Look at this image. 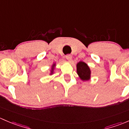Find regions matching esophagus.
I'll use <instances>...</instances> for the list:
<instances>
[{
	"mask_svg": "<svg viewBox=\"0 0 129 129\" xmlns=\"http://www.w3.org/2000/svg\"><path fill=\"white\" fill-rule=\"evenodd\" d=\"M66 58L67 60L71 61V59H72V56H71V55H67L66 56Z\"/></svg>",
	"mask_w": 129,
	"mask_h": 129,
	"instance_id": "esophagus-1",
	"label": "esophagus"
}]
</instances>
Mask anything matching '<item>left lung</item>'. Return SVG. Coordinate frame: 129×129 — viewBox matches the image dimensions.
<instances>
[{
    "label": "left lung",
    "instance_id": "obj_1",
    "mask_svg": "<svg viewBox=\"0 0 129 129\" xmlns=\"http://www.w3.org/2000/svg\"><path fill=\"white\" fill-rule=\"evenodd\" d=\"M77 73L83 81L89 80L91 78V70L86 63L83 61H79L77 63Z\"/></svg>",
    "mask_w": 129,
    "mask_h": 129
}]
</instances>
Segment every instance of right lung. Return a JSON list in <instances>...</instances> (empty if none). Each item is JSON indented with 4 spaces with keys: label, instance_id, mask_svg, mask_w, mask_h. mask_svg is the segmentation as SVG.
I'll list each match as a JSON object with an SVG mask.
<instances>
[{
    "label": "right lung",
    "instance_id": "1",
    "mask_svg": "<svg viewBox=\"0 0 129 129\" xmlns=\"http://www.w3.org/2000/svg\"><path fill=\"white\" fill-rule=\"evenodd\" d=\"M55 66V64L54 63L52 65V68H51V73H50V74H52L53 73V71H54V66Z\"/></svg>",
    "mask_w": 129,
    "mask_h": 129
}]
</instances>
